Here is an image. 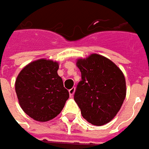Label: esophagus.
Returning <instances> with one entry per match:
<instances>
[{"mask_svg":"<svg viewBox=\"0 0 149 149\" xmlns=\"http://www.w3.org/2000/svg\"><path fill=\"white\" fill-rule=\"evenodd\" d=\"M75 92V87H72V88H71L69 90V94H70V96H72L73 94H74Z\"/></svg>","mask_w":149,"mask_h":149,"instance_id":"obj_1","label":"esophagus"}]
</instances>
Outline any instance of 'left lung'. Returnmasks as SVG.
Segmentation results:
<instances>
[{"instance_id": "left-lung-1", "label": "left lung", "mask_w": 149, "mask_h": 149, "mask_svg": "<svg viewBox=\"0 0 149 149\" xmlns=\"http://www.w3.org/2000/svg\"><path fill=\"white\" fill-rule=\"evenodd\" d=\"M81 80L74 100L82 117L94 125H104L118 113L126 95L125 76L110 59L99 54L78 59Z\"/></svg>"}]
</instances>
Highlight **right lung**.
Masks as SVG:
<instances>
[{
  "label": "right lung",
  "instance_id": "obj_1",
  "mask_svg": "<svg viewBox=\"0 0 149 149\" xmlns=\"http://www.w3.org/2000/svg\"><path fill=\"white\" fill-rule=\"evenodd\" d=\"M58 69V63L39 59L25 66L19 73L15 81L19 103L34 120L45 122L54 119L69 97Z\"/></svg>",
  "mask_w": 149,
  "mask_h": 149
}]
</instances>
